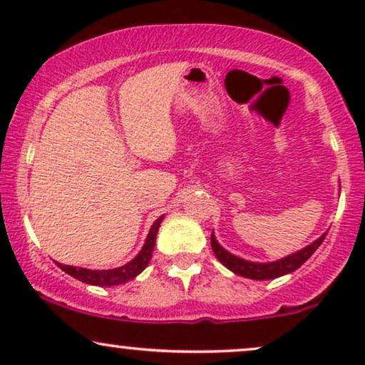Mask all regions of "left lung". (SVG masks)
<instances>
[{"label":"left lung","mask_w":365,"mask_h":365,"mask_svg":"<svg viewBox=\"0 0 365 365\" xmlns=\"http://www.w3.org/2000/svg\"><path fill=\"white\" fill-rule=\"evenodd\" d=\"M326 234L327 232H324L321 237H317L316 241L309 244V246L302 247L301 251L292 252L289 254V256L277 259V261L272 262H252L247 261V259L234 256V254L226 251V249L217 242L216 236H214V231L211 234V247L214 251V256H216L219 259V262H221L222 266H226L229 271L237 274V276L254 279V281H267V279L286 276V274H291L292 271L301 267L302 264L316 252V249L321 246Z\"/></svg>","instance_id":"left-lung-1"}]
</instances>
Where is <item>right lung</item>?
<instances>
[{
	"instance_id": "right-lung-1",
	"label": "right lung",
	"mask_w": 365,
	"mask_h": 365,
	"mask_svg": "<svg viewBox=\"0 0 365 365\" xmlns=\"http://www.w3.org/2000/svg\"><path fill=\"white\" fill-rule=\"evenodd\" d=\"M164 216L158 217L154 224L149 229V234L144 241V246L141 251L138 252V256L129 261L128 264H124L121 267L116 269H106V271H93V269H86V267H74V266H66V264H58L59 269H63L64 272L73 276L78 281L91 284V286H99V287H109V286H119V284H124L128 281H131L141 274L146 266L151 261L153 256V249L154 244H156V236L159 231V226H161Z\"/></svg>"
}]
</instances>
